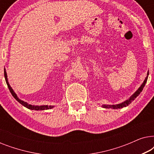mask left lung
I'll use <instances>...</instances> for the list:
<instances>
[{"instance_id": "left-lung-1", "label": "left lung", "mask_w": 154, "mask_h": 154, "mask_svg": "<svg viewBox=\"0 0 154 154\" xmlns=\"http://www.w3.org/2000/svg\"><path fill=\"white\" fill-rule=\"evenodd\" d=\"M148 75H149V72L147 73V76L146 77V79L143 82V83L141 85V86L140 88H139V89L137 90V91L134 92V93L132 94V95L128 99V100L125 101V102H123V103H121V104H116V105H102V107H104V108H106V109H121V108H123V107H125L129 105L130 103H131L132 101H133L134 99H135L137 97L139 94H140V92L142 91L143 88H144L145 84H146V81H147V79H148Z\"/></svg>"}]
</instances>
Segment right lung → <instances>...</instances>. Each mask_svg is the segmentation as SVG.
Listing matches in <instances>:
<instances>
[{
  "instance_id": "add662e5",
  "label": "right lung",
  "mask_w": 154,
  "mask_h": 154,
  "mask_svg": "<svg viewBox=\"0 0 154 154\" xmlns=\"http://www.w3.org/2000/svg\"><path fill=\"white\" fill-rule=\"evenodd\" d=\"M4 75H5V81H6V83H7L8 85V87L9 88L10 92H11L12 95L14 97V98L15 99V100L17 101L18 102H20L21 104H22L23 106L26 107L27 109H31V110H36V111H43V110H47V109H50L52 108H53L54 106H48V105H43V106H35V105H31V104H29L28 103L26 102H24L23 100H21L20 99L18 98V97L17 96V94L15 92H14V90H12V88L10 87L9 83H8V76H7V73H6V71H5V69H4Z\"/></svg>"
}]
</instances>
